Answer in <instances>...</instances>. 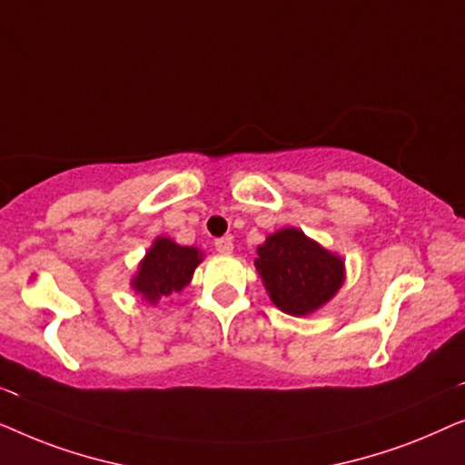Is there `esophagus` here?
Masks as SVG:
<instances>
[{"label": "esophagus", "instance_id": "34e87169", "mask_svg": "<svg viewBox=\"0 0 465 465\" xmlns=\"http://www.w3.org/2000/svg\"><path fill=\"white\" fill-rule=\"evenodd\" d=\"M214 246H217V251L223 252V254H232L233 252V240L232 238L214 240Z\"/></svg>", "mask_w": 465, "mask_h": 465}]
</instances>
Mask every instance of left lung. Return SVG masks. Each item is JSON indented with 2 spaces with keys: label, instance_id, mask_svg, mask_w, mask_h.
<instances>
[{
  "label": "left lung",
  "instance_id": "8db88e82",
  "mask_svg": "<svg viewBox=\"0 0 465 465\" xmlns=\"http://www.w3.org/2000/svg\"><path fill=\"white\" fill-rule=\"evenodd\" d=\"M259 278L280 312L310 316L345 282V261L297 227H282L257 246Z\"/></svg>",
  "mask_w": 465,
  "mask_h": 465
}]
</instances>
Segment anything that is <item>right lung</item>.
I'll return each mask as SVG.
<instances>
[{
  "label": "right lung",
  "instance_id": "1",
  "mask_svg": "<svg viewBox=\"0 0 465 465\" xmlns=\"http://www.w3.org/2000/svg\"><path fill=\"white\" fill-rule=\"evenodd\" d=\"M204 252L195 246H181L166 235H158L141 259L130 289L145 303L155 305L162 299L174 297L192 282L195 267L202 263Z\"/></svg>",
  "mask_w": 465,
  "mask_h": 465
}]
</instances>
